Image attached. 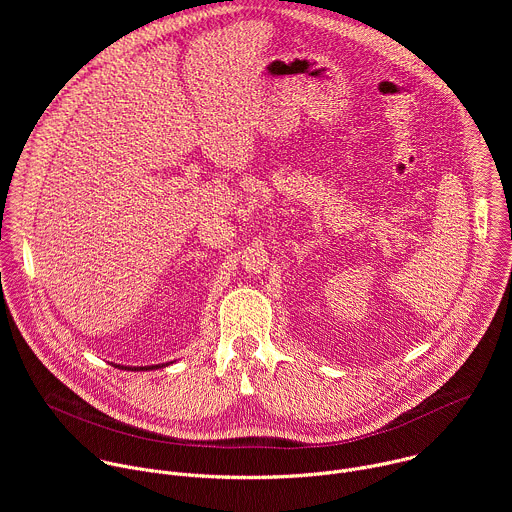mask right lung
Listing matches in <instances>:
<instances>
[{
    "label": "right lung",
    "mask_w": 512,
    "mask_h": 512,
    "mask_svg": "<svg viewBox=\"0 0 512 512\" xmlns=\"http://www.w3.org/2000/svg\"><path fill=\"white\" fill-rule=\"evenodd\" d=\"M117 369H127V371H152V369H162V367H168L166 364H152V367H125V364H115Z\"/></svg>",
    "instance_id": "1"
}]
</instances>
